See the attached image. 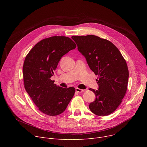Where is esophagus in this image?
I'll return each instance as SVG.
<instances>
[{"label": "esophagus", "instance_id": "34e87169", "mask_svg": "<svg viewBox=\"0 0 147 147\" xmlns=\"http://www.w3.org/2000/svg\"><path fill=\"white\" fill-rule=\"evenodd\" d=\"M76 91L77 92L81 93V92H83L84 91V90H81V89H80V88H76Z\"/></svg>", "mask_w": 147, "mask_h": 147}]
</instances>
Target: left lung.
Here are the masks:
<instances>
[{
  "label": "left lung",
  "mask_w": 147,
  "mask_h": 147,
  "mask_svg": "<svg viewBox=\"0 0 147 147\" xmlns=\"http://www.w3.org/2000/svg\"><path fill=\"white\" fill-rule=\"evenodd\" d=\"M78 51L87 60L90 69L98 76V90L90 111L98 116H108L120 105L127 89L129 70L119 50L109 40L89 35L73 36Z\"/></svg>",
  "instance_id": "obj_1"
}]
</instances>
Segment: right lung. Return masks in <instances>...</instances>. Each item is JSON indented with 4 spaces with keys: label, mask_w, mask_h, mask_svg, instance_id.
<instances>
[{
    "label": "right lung",
    "mask_w": 147,
    "mask_h": 147,
    "mask_svg": "<svg viewBox=\"0 0 147 147\" xmlns=\"http://www.w3.org/2000/svg\"><path fill=\"white\" fill-rule=\"evenodd\" d=\"M76 48L69 37L54 36L38 42L26 57L23 67L24 87L42 113L57 116L63 112L75 93V88H65L51 80L61 57Z\"/></svg>",
    "instance_id": "add662e5"
}]
</instances>
